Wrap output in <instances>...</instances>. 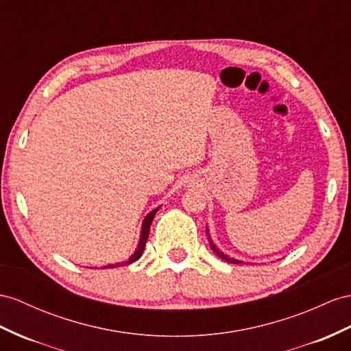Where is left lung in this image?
Segmentation results:
<instances>
[{
	"instance_id": "1",
	"label": "left lung",
	"mask_w": 351,
	"mask_h": 351,
	"mask_svg": "<svg viewBox=\"0 0 351 351\" xmlns=\"http://www.w3.org/2000/svg\"><path fill=\"white\" fill-rule=\"evenodd\" d=\"M206 234H208V237H209V232H208V230H206ZM209 243H210V246H212V250L215 254H217L221 259H223V261H227V263H231V264H243L241 261H239V259H234V258H230V256H227V255H223L222 252H219V250L217 249V246L213 245V241L210 240V237H209Z\"/></svg>"
}]
</instances>
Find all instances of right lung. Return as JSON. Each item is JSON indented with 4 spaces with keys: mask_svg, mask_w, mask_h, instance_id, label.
Here are the masks:
<instances>
[{
    "mask_svg": "<svg viewBox=\"0 0 351 351\" xmlns=\"http://www.w3.org/2000/svg\"><path fill=\"white\" fill-rule=\"evenodd\" d=\"M157 210H158V209H154L152 212H149L148 217H147L145 219H143L142 232H141V241H139V246H138V249H136V252H134V254L132 255V258L129 259V261H125V263H123V264H132V263H134V261H138V259L142 256V252H143V249H145V243H147V240H148L151 222H152V219H154ZM123 264H111V265H106V267H104V268H114V267H119V265H123Z\"/></svg>",
    "mask_w": 351,
    "mask_h": 351,
    "instance_id": "obj_1",
    "label": "right lung"
}]
</instances>
